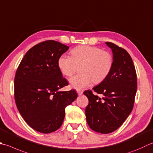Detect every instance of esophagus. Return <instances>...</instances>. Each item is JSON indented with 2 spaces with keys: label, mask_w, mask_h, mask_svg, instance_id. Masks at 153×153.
Wrapping results in <instances>:
<instances>
[{
  "label": "esophagus",
  "mask_w": 153,
  "mask_h": 153,
  "mask_svg": "<svg viewBox=\"0 0 153 153\" xmlns=\"http://www.w3.org/2000/svg\"><path fill=\"white\" fill-rule=\"evenodd\" d=\"M77 94H78L79 95H82L83 91H80V90H77Z\"/></svg>",
  "instance_id": "34e87169"
}]
</instances>
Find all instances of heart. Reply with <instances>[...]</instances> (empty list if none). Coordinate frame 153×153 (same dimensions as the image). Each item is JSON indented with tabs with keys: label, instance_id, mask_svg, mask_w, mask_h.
Returning <instances> with one entry per match:
<instances>
[{
	"label": "heart",
	"instance_id": "obj_1",
	"mask_svg": "<svg viewBox=\"0 0 153 153\" xmlns=\"http://www.w3.org/2000/svg\"><path fill=\"white\" fill-rule=\"evenodd\" d=\"M71 56L63 54L58 60V68L65 76H71L77 70V65H81V73L70 79L71 86L81 89L88 87L92 82L100 83L111 71L113 56L100 48L82 45L71 50Z\"/></svg>",
	"mask_w": 153,
	"mask_h": 153
}]
</instances>
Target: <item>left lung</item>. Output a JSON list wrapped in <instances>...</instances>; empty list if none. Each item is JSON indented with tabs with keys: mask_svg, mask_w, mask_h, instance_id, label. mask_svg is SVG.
Returning <instances> with one entry per match:
<instances>
[{
	"mask_svg": "<svg viewBox=\"0 0 153 153\" xmlns=\"http://www.w3.org/2000/svg\"><path fill=\"white\" fill-rule=\"evenodd\" d=\"M113 53L111 71L105 79L91 90L83 94L88 98L86 120L92 130L107 134L117 129L133 108L137 89V74L131 56L125 49L106 42Z\"/></svg>",
	"mask_w": 153,
	"mask_h": 153,
	"instance_id": "obj_1",
	"label": "left lung"
}]
</instances>
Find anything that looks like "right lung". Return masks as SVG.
Wrapping results in <instances>:
<instances>
[{
	"label": "right lung",
	"mask_w": 153,
	"mask_h": 153,
	"mask_svg": "<svg viewBox=\"0 0 153 153\" xmlns=\"http://www.w3.org/2000/svg\"><path fill=\"white\" fill-rule=\"evenodd\" d=\"M69 47L46 40L31 48L17 68L14 100L26 123L33 129L50 133L61 127L65 109L77 97L76 91H59L68 85L58 65Z\"/></svg>",
	"instance_id": "add662e5"
}]
</instances>
